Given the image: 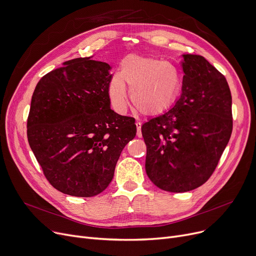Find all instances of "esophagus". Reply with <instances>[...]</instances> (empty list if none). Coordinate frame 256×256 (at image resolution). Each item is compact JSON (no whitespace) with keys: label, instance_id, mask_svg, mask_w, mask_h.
Here are the masks:
<instances>
[{"label":"esophagus","instance_id":"obj_1","mask_svg":"<svg viewBox=\"0 0 256 256\" xmlns=\"http://www.w3.org/2000/svg\"><path fill=\"white\" fill-rule=\"evenodd\" d=\"M141 122H139V121H137L136 122V126H137V136L138 137H141L142 136V132H141Z\"/></svg>","mask_w":256,"mask_h":256}]
</instances>
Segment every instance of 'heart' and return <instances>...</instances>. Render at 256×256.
I'll use <instances>...</instances> for the list:
<instances>
[{
    "instance_id": "heart-1",
    "label": "heart",
    "mask_w": 256,
    "mask_h": 256,
    "mask_svg": "<svg viewBox=\"0 0 256 256\" xmlns=\"http://www.w3.org/2000/svg\"><path fill=\"white\" fill-rule=\"evenodd\" d=\"M182 76L176 65L162 59L128 55L120 64V72L111 76L109 98L114 109L124 113L128 106L126 88L136 109L144 115H158L176 100Z\"/></svg>"
}]
</instances>
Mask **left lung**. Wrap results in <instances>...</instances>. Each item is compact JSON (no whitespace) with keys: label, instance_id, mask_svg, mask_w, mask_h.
I'll return each mask as SVG.
<instances>
[{"label":"left lung","instance_id":"obj_1","mask_svg":"<svg viewBox=\"0 0 256 256\" xmlns=\"http://www.w3.org/2000/svg\"><path fill=\"white\" fill-rule=\"evenodd\" d=\"M182 57L180 98L141 128L147 176L160 189L173 193L194 190L210 178L232 132V93L225 76L202 56Z\"/></svg>","mask_w":256,"mask_h":256}]
</instances>
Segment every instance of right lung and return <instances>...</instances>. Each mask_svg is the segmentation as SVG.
<instances>
[{
  "label": "right lung",
  "instance_id": "1",
  "mask_svg": "<svg viewBox=\"0 0 256 256\" xmlns=\"http://www.w3.org/2000/svg\"><path fill=\"white\" fill-rule=\"evenodd\" d=\"M110 70L90 57L72 59L44 76L33 92L28 141L48 182L64 194L92 197L106 189L136 136L135 119L110 106Z\"/></svg>",
  "mask_w": 256,
  "mask_h": 256
}]
</instances>
